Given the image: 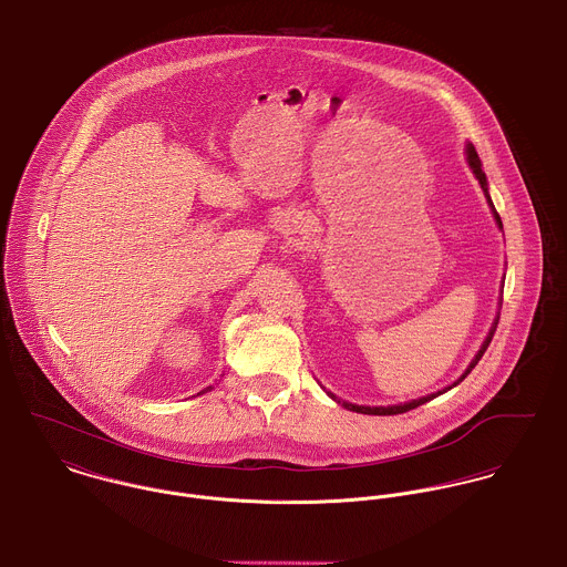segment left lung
<instances>
[{
	"instance_id": "1",
	"label": "left lung",
	"mask_w": 567,
	"mask_h": 567,
	"mask_svg": "<svg viewBox=\"0 0 567 567\" xmlns=\"http://www.w3.org/2000/svg\"><path fill=\"white\" fill-rule=\"evenodd\" d=\"M466 161H468V165H471V169H473V174H475V178L480 181V185H482V189H484V195H486V199H488V204H491V208H493V215H495V219H497V224H499V228H502V217H499V213L495 210V206H493V202H491V195H488V183H486V174L482 172V161H480V156H477V152H475V147L468 143L466 145ZM497 323H499V317L495 319V323H493V328H491V332H488V337H486V341H484V346L480 348V352L475 354V359H473V363L466 368V372L462 374V377L457 378V382H453V386L455 384H460L464 378L471 374V370L480 363V359L484 357V352H486V348L491 346V341H493V334H495V328H497ZM446 389H451V386H446ZM446 389H442V391H437V393H431V395H424V398H417V400H411V402H404V404H389V406H359V404H352V402H346V400H341V398H337L332 391H328V395L332 398V400H337L339 404H343L346 409H350V411H357V413H368V415H395V413H404V411H411V409H415V406H420V404H424V402H429V400H433L435 395H440V393H444Z\"/></svg>"
}]
</instances>
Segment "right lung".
Segmentation results:
<instances>
[{
    "label": "right lung",
    "mask_w": 567,
    "mask_h": 567,
    "mask_svg": "<svg viewBox=\"0 0 567 567\" xmlns=\"http://www.w3.org/2000/svg\"><path fill=\"white\" fill-rule=\"evenodd\" d=\"M208 389H210V386H206V389H204V391H208ZM204 391H199V393H204Z\"/></svg>",
    "instance_id": "right-lung-1"
}]
</instances>
